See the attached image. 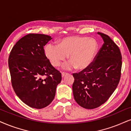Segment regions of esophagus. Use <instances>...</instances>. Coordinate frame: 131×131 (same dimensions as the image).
<instances>
[{
	"label": "esophagus",
	"mask_w": 131,
	"mask_h": 131,
	"mask_svg": "<svg viewBox=\"0 0 131 131\" xmlns=\"http://www.w3.org/2000/svg\"><path fill=\"white\" fill-rule=\"evenodd\" d=\"M67 75V73H64V72H62V73H61V76H62V78H64V77Z\"/></svg>",
	"instance_id": "34e87169"
}]
</instances>
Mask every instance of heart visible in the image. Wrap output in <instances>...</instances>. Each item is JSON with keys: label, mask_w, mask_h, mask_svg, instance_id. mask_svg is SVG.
<instances>
[{"label": "heart", "mask_w": 131, "mask_h": 131, "mask_svg": "<svg viewBox=\"0 0 131 131\" xmlns=\"http://www.w3.org/2000/svg\"><path fill=\"white\" fill-rule=\"evenodd\" d=\"M98 43L94 38L85 36H69L62 39L57 45L48 43L45 46V54L53 67H58L68 56L66 69L76 67L78 70L88 68L96 56Z\"/></svg>", "instance_id": "1"}]
</instances>
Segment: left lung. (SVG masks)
Wrapping results in <instances>:
<instances>
[{
	"instance_id": "left-lung-1",
	"label": "left lung",
	"mask_w": 131,
	"mask_h": 131,
	"mask_svg": "<svg viewBox=\"0 0 131 131\" xmlns=\"http://www.w3.org/2000/svg\"><path fill=\"white\" fill-rule=\"evenodd\" d=\"M104 43L88 68L73 73L74 99L85 109L102 105L117 88L121 77L122 57L116 43L108 35L98 32Z\"/></svg>"
}]
</instances>
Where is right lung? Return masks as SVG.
Wrapping results in <instances>:
<instances>
[{
	"mask_svg": "<svg viewBox=\"0 0 131 131\" xmlns=\"http://www.w3.org/2000/svg\"><path fill=\"white\" fill-rule=\"evenodd\" d=\"M51 39L42 34L25 35L16 43L8 58L11 84L16 94L35 109L46 107L52 102L62 79L43 49Z\"/></svg>",
	"mask_w": 131,
	"mask_h": 131,
	"instance_id": "right-lung-1",
	"label": "right lung"
}]
</instances>
